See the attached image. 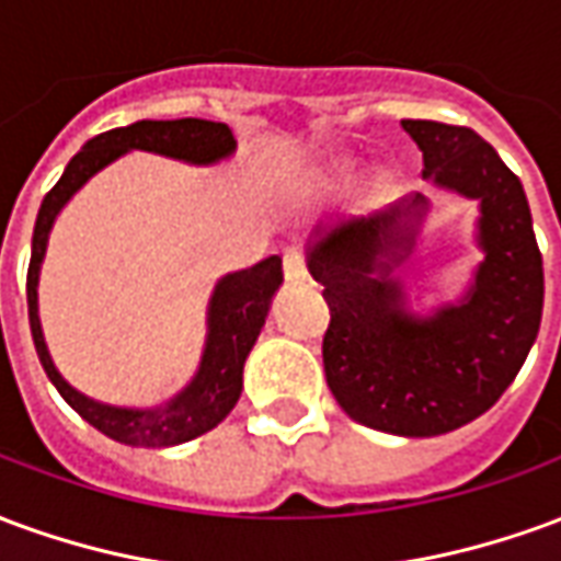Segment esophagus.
I'll use <instances>...</instances> for the list:
<instances>
[{
	"label": "esophagus",
	"mask_w": 561,
	"mask_h": 561,
	"mask_svg": "<svg viewBox=\"0 0 561 561\" xmlns=\"http://www.w3.org/2000/svg\"><path fill=\"white\" fill-rule=\"evenodd\" d=\"M282 267H285V279L288 282H304L306 276H309V270H306V255L300 249H285Z\"/></svg>",
	"instance_id": "1"
}]
</instances>
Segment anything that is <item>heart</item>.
<instances>
[{"label":"heart","mask_w":561,"mask_h":561,"mask_svg":"<svg viewBox=\"0 0 561 561\" xmlns=\"http://www.w3.org/2000/svg\"><path fill=\"white\" fill-rule=\"evenodd\" d=\"M348 173H352V161L345 159V161H336V164L328 171V176H348Z\"/></svg>","instance_id":"1"}]
</instances>
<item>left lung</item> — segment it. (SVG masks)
<instances>
[{"label": "left lung", "instance_id": "obj_1", "mask_svg": "<svg viewBox=\"0 0 561 561\" xmlns=\"http://www.w3.org/2000/svg\"><path fill=\"white\" fill-rule=\"evenodd\" d=\"M423 152V180L481 204L483 261L457 304L414 316L393 276L412 255L430 201L414 195L373 219L318 228L309 273L324 285L328 388L352 421L430 438L481 417L517 378L541 328L543 264L526 192L481 135L402 119Z\"/></svg>", "mask_w": 561, "mask_h": 561}]
</instances>
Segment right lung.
<instances>
[{
    "instance_id": "1",
    "label": "right lung",
    "mask_w": 561,
    "mask_h": 561,
    "mask_svg": "<svg viewBox=\"0 0 561 561\" xmlns=\"http://www.w3.org/2000/svg\"><path fill=\"white\" fill-rule=\"evenodd\" d=\"M131 149L159 152V156L188 161V164H216L231 156L237 149V140L225 123H209V119H195V116L140 119V123L111 128L99 138L87 140L78 156L68 161L59 183L44 195L42 209H38L35 233H32L30 273H26V304H30L32 342H35L44 373L62 393V400L83 421L123 445L171 447L192 442L197 435L209 433L213 426H219L240 400L245 357L264 328L270 300L282 285V257L270 255L255 267L237 270L216 282V291L209 297L207 342H204L201 366H197L195 378L164 405L119 409V405L90 400L87 393L71 388L50 360L42 321H38V276H42V261L47 252V237H50L59 209L66 207L80 185Z\"/></svg>"
}]
</instances>
